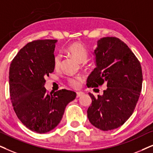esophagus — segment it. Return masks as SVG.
I'll return each mask as SVG.
<instances>
[{
	"label": "esophagus",
	"mask_w": 153,
	"mask_h": 153,
	"mask_svg": "<svg viewBox=\"0 0 153 153\" xmlns=\"http://www.w3.org/2000/svg\"><path fill=\"white\" fill-rule=\"evenodd\" d=\"M76 94H76L77 97H81L83 94H84V92H78Z\"/></svg>",
	"instance_id": "1"
}]
</instances>
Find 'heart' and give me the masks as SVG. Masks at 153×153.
I'll return each instance as SVG.
<instances>
[{"label": "heart", "instance_id": "heart-1", "mask_svg": "<svg viewBox=\"0 0 153 153\" xmlns=\"http://www.w3.org/2000/svg\"><path fill=\"white\" fill-rule=\"evenodd\" d=\"M66 52L80 63H85L88 57V51L86 47L80 42H74L71 44L66 48ZM53 64L55 68H59L61 65V57L59 55H56L53 59ZM82 80L81 77H76L69 80V84L73 88H78L80 86V82Z\"/></svg>", "mask_w": 153, "mask_h": 153}]
</instances>
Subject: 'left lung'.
<instances>
[{
	"label": "left lung",
	"instance_id": "1",
	"mask_svg": "<svg viewBox=\"0 0 153 153\" xmlns=\"http://www.w3.org/2000/svg\"><path fill=\"white\" fill-rule=\"evenodd\" d=\"M96 68L88 76V88L104 83L107 88L95 97L88 109L90 122L102 131L122 126L132 115L142 89L140 63L132 51L119 38L107 36L97 41L94 51Z\"/></svg>",
	"mask_w": 153,
	"mask_h": 153
}]
</instances>
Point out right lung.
Masks as SVG:
<instances>
[{"instance_id": "obj_1", "label": "right lung", "mask_w": 153, "mask_h": 153, "mask_svg": "<svg viewBox=\"0 0 153 153\" xmlns=\"http://www.w3.org/2000/svg\"><path fill=\"white\" fill-rule=\"evenodd\" d=\"M57 40H36L20 50L10 63V95L17 117L27 128L39 133L53 130L61 121L67 104L76 93L63 90L46 93L45 77L53 72Z\"/></svg>"}]
</instances>
